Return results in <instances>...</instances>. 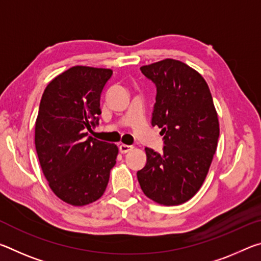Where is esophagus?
<instances>
[{
	"instance_id": "esophagus-1",
	"label": "esophagus",
	"mask_w": 261,
	"mask_h": 261,
	"mask_svg": "<svg viewBox=\"0 0 261 261\" xmlns=\"http://www.w3.org/2000/svg\"><path fill=\"white\" fill-rule=\"evenodd\" d=\"M118 148H120V152L122 153V154H125V153H127V152H130L132 148V146H129V145H124V144H122V145H120V146H118Z\"/></svg>"
}]
</instances>
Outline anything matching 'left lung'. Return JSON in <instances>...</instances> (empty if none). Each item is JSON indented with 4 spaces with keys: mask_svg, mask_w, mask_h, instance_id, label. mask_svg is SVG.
Masks as SVG:
<instances>
[{
    "mask_svg": "<svg viewBox=\"0 0 261 261\" xmlns=\"http://www.w3.org/2000/svg\"><path fill=\"white\" fill-rule=\"evenodd\" d=\"M155 84L152 125L161 129L163 153L146 147L147 162L137 173L149 199L180 205L196 194L208 173L220 135L208 85L183 62L166 59L140 68Z\"/></svg>",
    "mask_w": 261,
    "mask_h": 261,
    "instance_id": "1",
    "label": "left lung"
}]
</instances>
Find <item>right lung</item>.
Instances as JSON below:
<instances>
[{"label": "right lung", "mask_w": 261, "mask_h": 261, "mask_svg": "<svg viewBox=\"0 0 261 261\" xmlns=\"http://www.w3.org/2000/svg\"><path fill=\"white\" fill-rule=\"evenodd\" d=\"M110 69L76 65L48 84L35 121V149L49 188L72 206L94 202L108 185L118 148L88 136L99 122Z\"/></svg>", "instance_id": "obj_1"}]
</instances>
